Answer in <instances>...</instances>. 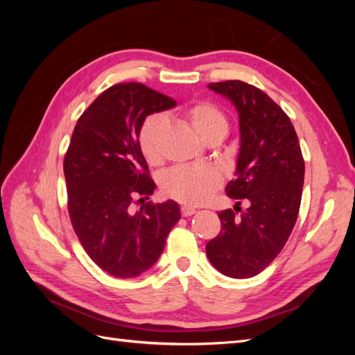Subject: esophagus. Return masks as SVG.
Instances as JSON below:
<instances>
[{
    "label": "esophagus",
    "instance_id": "obj_1",
    "mask_svg": "<svg viewBox=\"0 0 355 355\" xmlns=\"http://www.w3.org/2000/svg\"><path fill=\"white\" fill-rule=\"evenodd\" d=\"M193 214H197V209L192 207V206H183L182 207V215L183 216H191Z\"/></svg>",
    "mask_w": 355,
    "mask_h": 355
}]
</instances>
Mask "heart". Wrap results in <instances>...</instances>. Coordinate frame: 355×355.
Segmentation results:
<instances>
[{
    "label": "heart",
    "instance_id": "obj_1",
    "mask_svg": "<svg viewBox=\"0 0 355 355\" xmlns=\"http://www.w3.org/2000/svg\"><path fill=\"white\" fill-rule=\"evenodd\" d=\"M192 128L202 140L224 137L229 131V122L224 112L214 103L200 102L186 112ZM166 126L163 114L149 116L141 126L139 143L148 162L155 163L162 155L160 140ZM221 177L209 166H177L168 171L162 178V189L171 198L184 205H202L210 198Z\"/></svg>",
    "mask_w": 355,
    "mask_h": 355
}]
</instances>
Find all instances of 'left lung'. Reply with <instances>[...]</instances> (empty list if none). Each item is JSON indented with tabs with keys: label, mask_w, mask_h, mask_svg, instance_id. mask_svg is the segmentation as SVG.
<instances>
[{
	"label": "left lung",
	"mask_w": 355,
	"mask_h": 355,
	"mask_svg": "<svg viewBox=\"0 0 355 355\" xmlns=\"http://www.w3.org/2000/svg\"><path fill=\"white\" fill-rule=\"evenodd\" d=\"M207 87L238 112L235 178L225 192L247 200L248 209L241 216L232 209L218 214L221 232L209 241L206 253L223 275L247 279L261 273L288 241L302 198L305 163L291 120L266 93L241 80Z\"/></svg>",
	"instance_id": "8db88e82"
}]
</instances>
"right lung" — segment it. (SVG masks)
Returning <instances> with one entry per match:
<instances>
[{
  "label": "right lung",
  "instance_id": "1",
  "mask_svg": "<svg viewBox=\"0 0 355 355\" xmlns=\"http://www.w3.org/2000/svg\"><path fill=\"white\" fill-rule=\"evenodd\" d=\"M173 107L145 85L119 84L89 105L73 131L64 160L70 218L89 258L111 276L135 277L153 267L182 218L173 200L130 212L135 195L148 200L155 189L139 143L141 126Z\"/></svg>",
  "mask_w": 355,
  "mask_h": 355
}]
</instances>
